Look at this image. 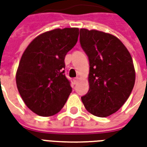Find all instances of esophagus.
<instances>
[{
    "label": "esophagus",
    "instance_id": "1",
    "mask_svg": "<svg viewBox=\"0 0 147 147\" xmlns=\"http://www.w3.org/2000/svg\"><path fill=\"white\" fill-rule=\"evenodd\" d=\"M79 80H80V78H79V77H76V78H75V79L73 80L74 83H75V84H76V83L79 82Z\"/></svg>",
    "mask_w": 147,
    "mask_h": 147
}]
</instances>
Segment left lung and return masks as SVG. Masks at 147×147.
<instances>
[{"label": "left lung", "instance_id": "left-lung-1", "mask_svg": "<svg viewBox=\"0 0 147 147\" xmlns=\"http://www.w3.org/2000/svg\"><path fill=\"white\" fill-rule=\"evenodd\" d=\"M80 42L90 63V88L82 102L93 115L109 117L132 91L136 71L131 56L120 39L99 30L80 29Z\"/></svg>", "mask_w": 147, "mask_h": 147}]
</instances>
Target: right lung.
<instances>
[{"label": "right lung", "instance_id": "right-lung-1", "mask_svg": "<svg viewBox=\"0 0 147 147\" xmlns=\"http://www.w3.org/2000/svg\"><path fill=\"white\" fill-rule=\"evenodd\" d=\"M78 28L55 29L40 34L22 55L16 85L30 110L41 117L57 113L71 92L64 75V58L76 44Z\"/></svg>", "mask_w": 147, "mask_h": 147}]
</instances>
